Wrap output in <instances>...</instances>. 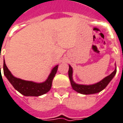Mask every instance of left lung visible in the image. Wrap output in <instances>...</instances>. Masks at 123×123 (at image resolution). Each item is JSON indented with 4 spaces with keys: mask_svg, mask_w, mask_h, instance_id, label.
<instances>
[{
    "mask_svg": "<svg viewBox=\"0 0 123 123\" xmlns=\"http://www.w3.org/2000/svg\"><path fill=\"white\" fill-rule=\"evenodd\" d=\"M117 70L116 68H115L114 71L111 74L109 75H108L106 77L100 80V82L95 83L93 84H90V85H83V84H76L73 80L72 78V74H73V70L72 68L70 65H69V70H68V77L70 79V84L74 90L77 91L78 93L83 94V95H90V94H95L100 92L103 89L106 88L109 83L111 82V80L114 77V75L116 74Z\"/></svg>",
    "mask_w": 123,
    "mask_h": 123,
    "instance_id": "8db88e82",
    "label": "left lung"
}]
</instances>
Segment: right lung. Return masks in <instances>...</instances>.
Instances as JSON below:
<instances>
[{
	"mask_svg": "<svg viewBox=\"0 0 123 123\" xmlns=\"http://www.w3.org/2000/svg\"><path fill=\"white\" fill-rule=\"evenodd\" d=\"M58 65H56L52 69L51 73L48 76L46 81L41 83L25 80L21 79L16 78L12 75L11 72L9 70L8 68L7 67L5 61L4 60V74L11 84L12 85L14 89L17 90L18 92L26 97H39L43 95L45 93H48L49 91L52 86L53 79L55 76L58 70Z\"/></svg>",
	"mask_w": 123,
	"mask_h": 123,
	"instance_id": "add662e5",
	"label": "right lung"
}]
</instances>
